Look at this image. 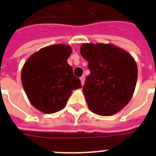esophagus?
Listing matches in <instances>:
<instances>
[{"label":"esophagus","mask_w":156,"mask_h":156,"mask_svg":"<svg viewBox=\"0 0 156 156\" xmlns=\"http://www.w3.org/2000/svg\"><path fill=\"white\" fill-rule=\"evenodd\" d=\"M80 80L81 83H82V85H84V83H85V77H84V76H82L80 78Z\"/></svg>","instance_id":"1"}]
</instances>
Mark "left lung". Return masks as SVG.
I'll return each mask as SVG.
<instances>
[{
    "mask_svg": "<svg viewBox=\"0 0 156 156\" xmlns=\"http://www.w3.org/2000/svg\"><path fill=\"white\" fill-rule=\"evenodd\" d=\"M81 55L90 73L83 87L88 108L100 116H112L127 105L135 90L138 68L126 50L111 44H83Z\"/></svg>",
    "mask_w": 156,
    "mask_h": 156,
    "instance_id": "obj_1",
    "label": "left lung"
}]
</instances>
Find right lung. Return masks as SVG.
<instances>
[{"label": "right lung", "mask_w": 156, "mask_h": 156, "mask_svg": "<svg viewBox=\"0 0 156 156\" xmlns=\"http://www.w3.org/2000/svg\"><path fill=\"white\" fill-rule=\"evenodd\" d=\"M69 45L59 44L43 48L27 60L21 79L30 104L51 114L63 109L73 90L82 87L67 62Z\"/></svg>", "instance_id": "right-lung-1"}]
</instances>
